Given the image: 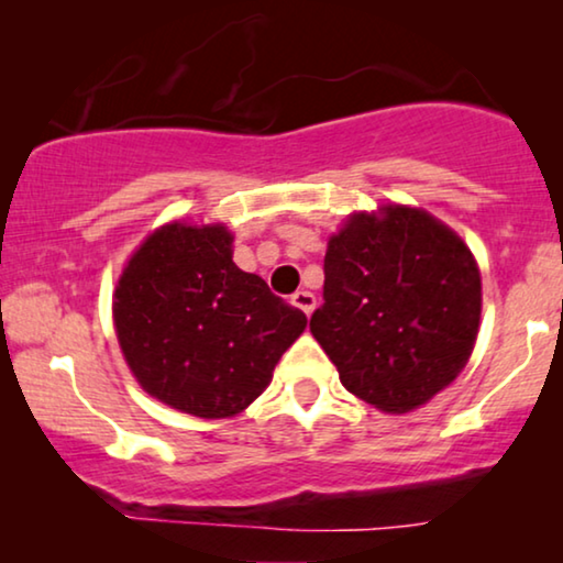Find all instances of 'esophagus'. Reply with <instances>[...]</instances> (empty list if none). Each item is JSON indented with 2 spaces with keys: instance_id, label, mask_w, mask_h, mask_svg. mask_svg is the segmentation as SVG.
Returning <instances> with one entry per match:
<instances>
[{
  "instance_id": "obj_1",
  "label": "esophagus",
  "mask_w": 563,
  "mask_h": 563,
  "mask_svg": "<svg viewBox=\"0 0 563 563\" xmlns=\"http://www.w3.org/2000/svg\"><path fill=\"white\" fill-rule=\"evenodd\" d=\"M291 305L299 307V310H302L305 314H312V310H314V295H312V291L299 289V291H295V295H291Z\"/></svg>"
}]
</instances>
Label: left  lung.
<instances>
[{"label":"left lung","instance_id":"left-lung-1","mask_svg":"<svg viewBox=\"0 0 563 563\" xmlns=\"http://www.w3.org/2000/svg\"><path fill=\"white\" fill-rule=\"evenodd\" d=\"M322 302L310 330L351 395L410 412L472 356L482 276L466 243L426 210L356 212L328 241Z\"/></svg>","mask_w":563,"mask_h":563}]
</instances>
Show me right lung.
I'll return each instance as SVG.
<instances>
[{
  "mask_svg": "<svg viewBox=\"0 0 563 563\" xmlns=\"http://www.w3.org/2000/svg\"><path fill=\"white\" fill-rule=\"evenodd\" d=\"M112 312L141 387L207 420L245 410L307 325L302 310L233 264L225 225L184 222L145 238L120 276Z\"/></svg>",
  "mask_w": 563,
  "mask_h": 563,
  "instance_id": "obj_1",
  "label": "right lung"
}]
</instances>
